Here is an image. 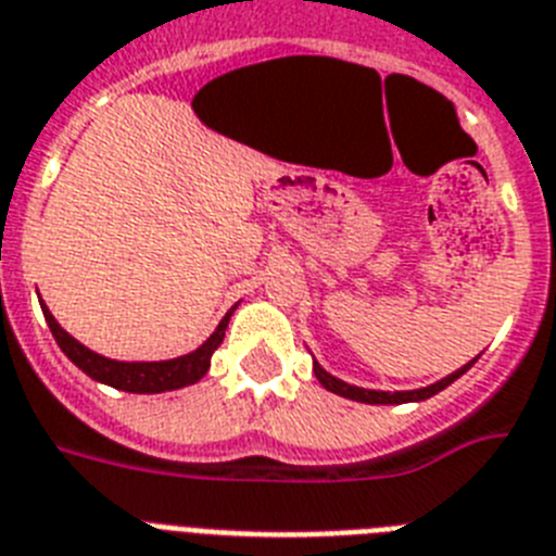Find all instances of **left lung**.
I'll return each instance as SVG.
<instances>
[{"label":"left lung","instance_id":"1","mask_svg":"<svg viewBox=\"0 0 556 556\" xmlns=\"http://www.w3.org/2000/svg\"><path fill=\"white\" fill-rule=\"evenodd\" d=\"M478 357H481V354H478ZM476 359H469V363L462 365L458 371L447 374V377H441L439 382H433V386L416 388V391H374V388L351 386V382H345V379H340V377H334V374L326 371L324 365L317 363V359H312V371H315L317 382H320V386H324L326 391L337 393V396H345V400L365 402V405H405V402H425V400H430V396H435V393L444 391V388H447V386H453L455 379L462 377V374H467L469 368L476 365Z\"/></svg>","mask_w":556,"mask_h":556}]
</instances>
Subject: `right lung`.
<instances>
[{"label":"right lung","instance_id":"1","mask_svg":"<svg viewBox=\"0 0 556 556\" xmlns=\"http://www.w3.org/2000/svg\"><path fill=\"white\" fill-rule=\"evenodd\" d=\"M236 306H239V303H236ZM236 306L222 317V324L216 326V331L207 337L205 343L199 345V349H193L191 354H182V357L174 359H154V363H129V359L103 357L98 351L78 343L70 331L61 329L59 320H55L52 312L47 309V303H41V312H45L47 326H50L52 337H55V343L61 345V351H64L66 357L73 359L87 377H92L94 382H103V386H112L117 388V391L126 393H165L177 391V388L185 386H193V382H199V379L205 377L207 368H211L213 351L219 349L222 340H225L227 324H230Z\"/></svg>","mask_w":556,"mask_h":556}]
</instances>
